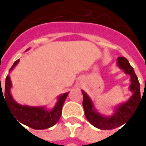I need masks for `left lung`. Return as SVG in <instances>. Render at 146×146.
<instances>
[{
    "label": "left lung",
    "mask_w": 146,
    "mask_h": 146,
    "mask_svg": "<svg viewBox=\"0 0 146 146\" xmlns=\"http://www.w3.org/2000/svg\"><path fill=\"white\" fill-rule=\"evenodd\" d=\"M117 66L120 69L123 70L125 74L130 76L131 84L129 86V90L132 93V95L127 102L116 106L112 115H103L100 114L95 108L90 97L82 90L84 98L83 106L88 121L92 125L102 130H111L122 126L132 115L133 111L136 110L138 102H140L141 101L140 83L138 81L137 76H136L132 66L128 62L127 58L123 57L118 58Z\"/></svg>",
    "instance_id": "8db88e82"
}]
</instances>
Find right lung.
Instances as JSON below:
<instances>
[{"label":"right lung","instance_id":"add662e5","mask_svg":"<svg viewBox=\"0 0 146 146\" xmlns=\"http://www.w3.org/2000/svg\"><path fill=\"white\" fill-rule=\"evenodd\" d=\"M27 50L28 48L26 51ZM19 62V59L14 62L13 66L9 69V72L13 70V69ZM11 88H12V83L10 80V77L9 75H7L5 79V86L4 92H2V88L1 85L0 101L1 94V96H5L4 100L6 99L5 102H6L9 110H11L12 114L16 117L17 121L19 120L18 122L19 123L21 122L23 124L36 130H41V129H47L48 127L55 125L58 122L62 115V110L63 104L69 92L58 96V102H56L53 109H47L46 106H31L19 104L11 95L10 93Z\"/></svg>","mask_w":146,"mask_h":146}]
</instances>
